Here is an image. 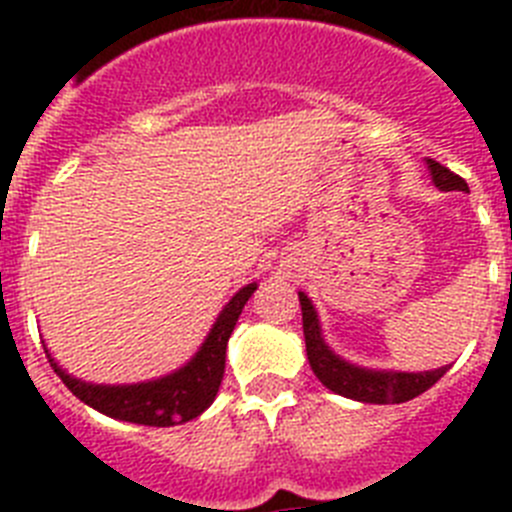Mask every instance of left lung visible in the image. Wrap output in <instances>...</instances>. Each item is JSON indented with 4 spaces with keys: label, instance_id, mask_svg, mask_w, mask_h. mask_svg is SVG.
<instances>
[{
    "label": "left lung",
    "instance_id": "8db88e82",
    "mask_svg": "<svg viewBox=\"0 0 512 512\" xmlns=\"http://www.w3.org/2000/svg\"><path fill=\"white\" fill-rule=\"evenodd\" d=\"M428 169H431L433 184L443 192H469L467 182L459 174L449 171L438 161L428 158ZM302 307V330H305V346L307 359H310L312 372L320 382L336 395L348 397V400L372 402V405H397V402H408L413 397L423 395L428 387L438 382L443 374L449 372V366L433 369V372H374V369H361V366L348 364L341 356H336L325 346L323 333H320L318 312L312 307L310 297L300 292Z\"/></svg>",
    "mask_w": 512,
    "mask_h": 512
}]
</instances>
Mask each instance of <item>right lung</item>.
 <instances>
[{
    "label": "right lung",
    "mask_w": 512,
    "mask_h": 512,
    "mask_svg": "<svg viewBox=\"0 0 512 512\" xmlns=\"http://www.w3.org/2000/svg\"><path fill=\"white\" fill-rule=\"evenodd\" d=\"M253 292H256V284H246L241 292H235L233 300L217 315L215 325L207 333L200 351L192 356V361L187 366H182V369H176L174 374H166V377L153 379V382H81V379L63 372L61 366L56 364V359L48 354V348H45V356L51 361L53 372L61 377V382L81 402H87L89 408L110 415V418L128 420V423L138 425H153V428L182 425L205 413L212 405V400H215L225 374V348H228V338L233 333L235 323H238V315L243 312V305H246Z\"/></svg>",
    "instance_id": "1"
}]
</instances>
